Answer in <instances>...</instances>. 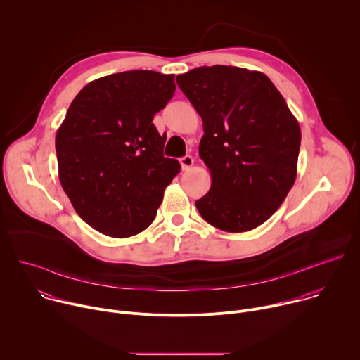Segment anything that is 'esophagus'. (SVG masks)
<instances>
[{
	"mask_svg": "<svg viewBox=\"0 0 360 360\" xmlns=\"http://www.w3.org/2000/svg\"><path fill=\"white\" fill-rule=\"evenodd\" d=\"M179 162H181L182 169L186 171V169H189V168L193 165V158H192L191 155H185V157H182V158L179 160Z\"/></svg>",
	"mask_w": 360,
	"mask_h": 360,
	"instance_id": "1",
	"label": "esophagus"
}]
</instances>
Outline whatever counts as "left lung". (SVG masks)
I'll list each match as a JSON object with an SVG mask.
<instances>
[{"label":"left lung","instance_id":"obj_1","mask_svg":"<svg viewBox=\"0 0 360 360\" xmlns=\"http://www.w3.org/2000/svg\"><path fill=\"white\" fill-rule=\"evenodd\" d=\"M176 84L203 122L199 157L210 192L195 202L200 217L225 232L268 221L295 184L300 128L272 81L239 67H199Z\"/></svg>","mask_w":360,"mask_h":360}]
</instances>
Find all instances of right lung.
I'll list each match as a JSON object with an SVG mask.
<instances>
[{
	"label": "right lung",
	"mask_w": 360,
	"mask_h": 360,
	"mask_svg": "<svg viewBox=\"0 0 360 360\" xmlns=\"http://www.w3.org/2000/svg\"><path fill=\"white\" fill-rule=\"evenodd\" d=\"M175 75L125 71L86 84L57 131L58 176L75 212L98 232L128 238L155 219L179 174L152 124L175 92Z\"/></svg>",
	"instance_id": "obj_1"
}]
</instances>
